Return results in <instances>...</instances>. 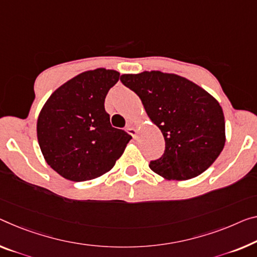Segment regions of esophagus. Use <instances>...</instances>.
I'll return each mask as SVG.
<instances>
[{"label": "esophagus", "mask_w": 257, "mask_h": 257, "mask_svg": "<svg viewBox=\"0 0 257 257\" xmlns=\"http://www.w3.org/2000/svg\"><path fill=\"white\" fill-rule=\"evenodd\" d=\"M126 132H127L128 134H131L133 138H136V136H137V130L131 125H127V127H126Z\"/></svg>", "instance_id": "1"}]
</instances>
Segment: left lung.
<instances>
[{"instance_id": "obj_1", "label": "left lung", "mask_w": 257, "mask_h": 257, "mask_svg": "<svg viewBox=\"0 0 257 257\" xmlns=\"http://www.w3.org/2000/svg\"><path fill=\"white\" fill-rule=\"evenodd\" d=\"M120 81L141 98L164 137L163 155L149 164L154 172L187 180L214 163L225 145V120L210 94L186 78L161 71L123 74Z\"/></svg>"}]
</instances>
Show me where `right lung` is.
Returning a JSON list of instances; mask_svg holds the SVG:
<instances>
[{
    "mask_svg": "<svg viewBox=\"0 0 257 257\" xmlns=\"http://www.w3.org/2000/svg\"><path fill=\"white\" fill-rule=\"evenodd\" d=\"M119 79L115 70L78 74L51 94L38 118L37 133L47 163L72 181L97 178L115 165L132 139L110 124L104 109L109 89Z\"/></svg>",
    "mask_w": 257,
    "mask_h": 257,
    "instance_id": "1",
    "label": "right lung"
}]
</instances>
